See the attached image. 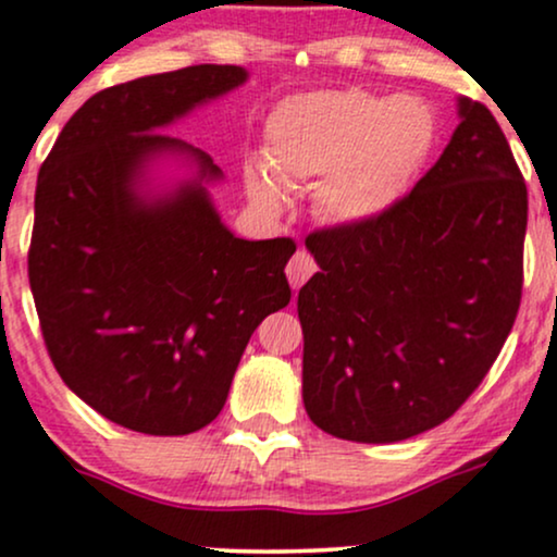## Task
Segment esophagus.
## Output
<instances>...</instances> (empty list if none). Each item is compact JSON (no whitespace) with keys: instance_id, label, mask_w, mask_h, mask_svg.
<instances>
[{"instance_id":"esophagus-1","label":"esophagus","mask_w":557,"mask_h":557,"mask_svg":"<svg viewBox=\"0 0 557 557\" xmlns=\"http://www.w3.org/2000/svg\"><path fill=\"white\" fill-rule=\"evenodd\" d=\"M287 280H290V287L293 290H298L300 285L306 283V280L311 277V274L317 272V261H314V257H311L309 251H304V248H300V251H296L293 253V259L287 261Z\"/></svg>"}]
</instances>
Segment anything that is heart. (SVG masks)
Masks as SVG:
<instances>
[{
	"label": "heart",
	"mask_w": 557,
	"mask_h": 557,
	"mask_svg": "<svg viewBox=\"0 0 557 557\" xmlns=\"http://www.w3.org/2000/svg\"><path fill=\"white\" fill-rule=\"evenodd\" d=\"M434 114L411 96L311 91L285 99L264 127V168L248 164L257 201L277 207L283 185L322 177L314 207L324 220L356 225L387 212L424 168Z\"/></svg>",
	"instance_id": "b5f03b06"
}]
</instances>
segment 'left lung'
I'll return each instance as SVG.
<instances>
[{"label":"left lung","instance_id":"left-lung-1","mask_svg":"<svg viewBox=\"0 0 557 557\" xmlns=\"http://www.w3.org/2000/svg\"><path fill=\"white\" fill-rule=\"evenodd\" d=\"M434 168L387 212L311 233L304 406L332 437L398 443L450 419L513 327L527 183L492 112L458 99Z\"/></svg>","mask_w":557,"mask_h":557}]
</instances>
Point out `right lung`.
<instances>
[{"label": "right lung", "instance_id": "obj_1", "mask_svg": "<svg viewBox=\"0 0 557 557\" xmlns=\"http://www.w3.org/2000/svg\"><path fill=\"white\" fill-rule=\"evenodd\" d=\"M238 65H194L94 94L36 183L28 280L62 382L125 430L190 434L225 406L261 319L290 304V238L243 240L222 225L207 151L159 133L246 83ZM177 153L196 182L139 190L151 158Z\"/></svg>", "mask_w": 557, "mask_h": 557}]
</instances>
